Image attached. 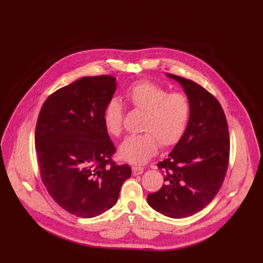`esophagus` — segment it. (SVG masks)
<instances>
[{
  "label": "esophagus",
  "mask_w": 263,
  "mask_h": 263,
  "mask_svg": "<svg viewBox=\"0 0 263 263\" xmlns=\"http://www.w3.org/2000/svg\"><path fill=\"white\" fill-rule=\"evenodd\" d=\"M143 172H144V168H143V167H140V166H133V167H132V174H133L134 176L141 175V174H143Z\"/></svg>",
  "instance_id": "34e87169"
}]
</instances>
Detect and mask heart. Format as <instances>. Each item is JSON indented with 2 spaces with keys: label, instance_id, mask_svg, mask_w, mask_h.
Listing matches in <instances>:
<instances>
[{
  "label": "heart",
  "instance_id": "obj_1",
  "mask_svg": "<svg viewBox=\"0 0 263 263\" xmlns=\"http://www.w3.org/2000/svg\"><path fill=\"white\" fill-rule=\"evenodd\" d=\"M130 105L144 112L141 130L144 133L127 137L119 147V157L132 164H145L157 153L160 144L168 148L180 142L191 118L192 105L182 92H168L150 81L133 83L124 92ZM124 106L116 98L104 108L103 122L114 136L122 132Z\"/></svg>",
  "mask_w": 263,
  "mask_h": 263
}]
</instances>
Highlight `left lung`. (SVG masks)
<instances>
[{
	"mask_svg": "<svg viewBox=\"0 0 263 263\" xmlns=\"http://www.w3.org/2000/svg\"><path fill=\"white\" fill-rule=\"evenodd\" d=\"M182 85L192 105L182 139L158 163L164 184L148 194L151 208L172 218L202 210L222 186L229 162V131L224 110L215 97L197 83L167 73Z\"/></svg>",
	"mask_w": 263,
	"mask_h": 263,
	"instance_id": "obj_1",
	"label": "left lung"
}]
</instances>
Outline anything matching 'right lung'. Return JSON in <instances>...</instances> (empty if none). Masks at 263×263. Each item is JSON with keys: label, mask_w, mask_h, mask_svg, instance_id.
Instances as JSON below:
<instances>
[{"label": "right lung", "mask_w": 263, "mask_h": 263, "mask_svg": "<svg viewBox=\"0 0 263 263\" xmlns=\"http://www.w3.org/2000/svg\"><path fill=\"white\" fill-rule=\"evenodd\" d=\"M115 90L114 77H84L50 95L37 119L41 180L55 202L79 217L112 208L131 176L128 164L112 161L116 148L103 122Z\"/></svg>", "instance_id": "obj_1"}]
</instances>
